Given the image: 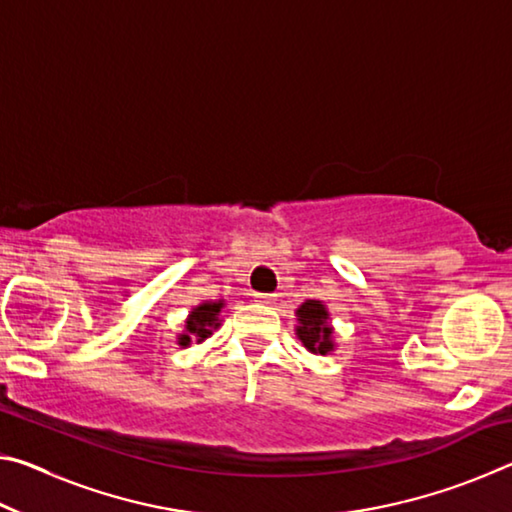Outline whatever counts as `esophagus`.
I'll list each match as a JSON object with an SVG mask.
<instances>
[{
  "label": "esophagus",
  "instance_id": "obj_1",
  "mask_svg": "<svg viewBox=\"0 0 512 512\" xmlns=\"http://www.w3.org/2000/svg\"><path fill=\"white\" fill-rule=\"evenodd\" d=\"M255 300L262 302V305H271L275 300V293H255Z\"/></svg>",
  "mask_w": 512,
  "mask_h": 512
}]
</instances>
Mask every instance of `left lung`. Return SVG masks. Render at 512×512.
<instances>
[{"mask_svg":"<svg viewBox=\"0 0 512 512\" xmlns=\"http://www.w3.org/2000/svg\"><path fill=\"white\" fill-rule=\"evenodd\" d=\"M296 336L311 354H332L336 350L332 316L323 300H305L296 309Z\"/></svg>","mask_w":512,"mask_h":512,"instance_id":"1","label":"left lung"}]
</instances>
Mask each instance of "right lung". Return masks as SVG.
Here are the masks:
<instances>
[{"label":"right lung","instance_id":"obj_1","mask_svg":"<svg viewBox=\"0 0 512 512\" xmlns=\"http://www.w3.org/2000/svg\"><path fill=\"white\" fill-rule=\"evenodd\" d=\"M225 307V300H203L192 307L185 320L183 332L178 334L180 348H189L192 343H203L210 339L212 332L221 327V311Z\"/></svg>","mask_w":512,"mask_h":512}]
</instances>
